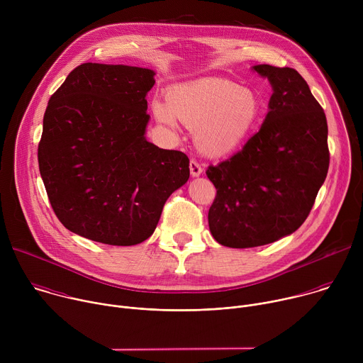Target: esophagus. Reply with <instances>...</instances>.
Segmentation results:
<instances>
[{
    "mask_svg": "<svg viewBox=\"0 0 363 363\" xmlns=\"http://www.w3.org/2000/svg\"><path fill=\"white\" fill-rule=\"evenodd\" d=\"M189 171H191V175L192 177H199L202 174V167L195 161V160H191L189 162Z\"/></svg>",
    "mask_w": 363,
    "mask_h": 363,
    "instance_id": "obj_1",
    "label": "esophagus"
}]
</instances>
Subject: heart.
<instances>
[{
    "instance_id": "1",
    "label": "heart",
    "mask_w": 363,
    "mask_h": 363,
    "mask_svg": "<svg viewBox=\"0 0 363 363\" xmlns=\"http://www.w3.org/2000/svg\"><path fill=\"white\" fill-rule=\"evenodd\" d=\"M160 122L174 126L175 118L195 130L201 152L224 157L252 133L262 115V101L250 89L224 80H203L168 91L167 105L153 101Z\"/></svg>"
}]
</instances>
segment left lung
Wrapping results in <instances>:
<instances>
[{
	"label": "left lung",
	"mask_w": 363,
	"mask_h": 363,
	"mask_svg": "<svg viewBox=\"0 0 363 363\" xmlns=\"http://www.w3.org/2000/svg\"><path fill=\"white\" fill-rule=\"evenodd\" d=\"M252 70L273 87L269 113L241 150L206 169L217 189L210 231L231 248L266 245L294 233L312 210L330 160L326 115L306 80L290 67Z\"/></svg>",
	"instance_id": "8db88e82"
}]
</instances>
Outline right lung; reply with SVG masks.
Wrapping results in <instances>:
<instances>
[{"mask_svg": "<svg viewBox=\"0 0 363 363\" xmlns=\"http://www.w3.org/2000/svg\"><path fill=\"white\" fill-rule=\"evenodd\" d=\"M153 76L142 67L83 63L50 97L38 168L51 208L72 233L109 245L139 244L188 181L186 155L145 138Z\"/></svg>", "mask_w": 363, "mask_h": 363, "instance_id": "1", "label": "right lung"}]
</instances>
